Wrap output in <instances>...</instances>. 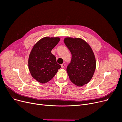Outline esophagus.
Segmentation results:
<instances>
[{
  "label": "esophagus",
  "mask_w": 122,
  "mask_h": 122,
  "mask_svg": "<svg viewBox=\"0 0 122 122\" xmlns=\"http://www.w3.org/2000/svg\"><path fill=\"white\" fill-rule=\"evenodd\" d=\"M61 68H64V67H65V64L64 63V64H62L61 65Z\"/></svg>",
  "instance_id": "1"
}]
</instances>
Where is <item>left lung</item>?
Returning <instances> with one entry per match:
<instances>
[{"mask_svg":"<svg viewBox=\"0 0 122 122\" xmlns=\"http://www.w3.org/2000/svg\"><path fill=\"white\" fill-rule=\"evenodd\" d=\"M64 41L72 54L71 62L67 68L69 78L76 86H82L90 81L96 67L93 51L81 38L67 37Z\"/></svg>","mask_w":122,"mask_h":122,"instance_id":"1","label":"left lung"}]
</instances>
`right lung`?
I'll list each match as a JSON object with an SVG mask.
<instances>
[{"label":"right lung","instance_id":"right-lung-1","mask_svg":"<svg viewBox=\"0 0 122 122\" xmlns=\"http://www.w3.org/2000/svg\"><path fill=\"white\" fill-rule=\"evenodd\" d=\"M60 40L58 37H44L36 42L29 54L28 68L31 75L41 83L49 81L61 68L51 50Z\"/></svg>","mask_w":122,"mask_h":122}]
</instances>
